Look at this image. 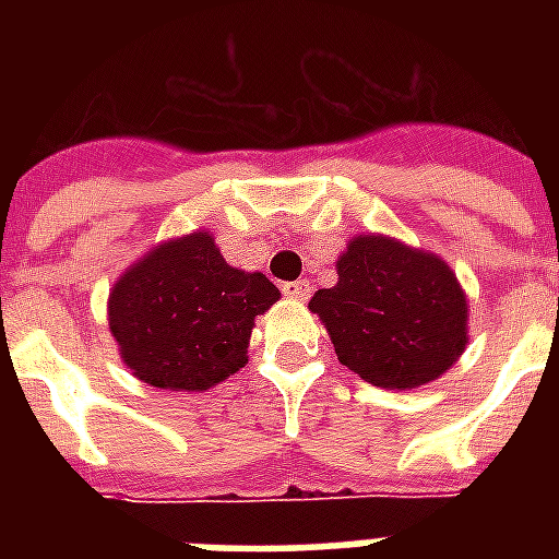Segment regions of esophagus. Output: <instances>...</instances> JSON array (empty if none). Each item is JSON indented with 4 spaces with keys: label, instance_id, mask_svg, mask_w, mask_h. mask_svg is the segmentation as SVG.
Returning a JSON list of instances; mask_svg holds the SVG:
<instances>
[{
    "label": "esophagus",
    "instance_id": "1",
    "mask_svg": "<svg viewBox=\"0 0 559 559\" xmlns=\"http://www.w3.org/2000/svg\"><path fill=\"white\" fill-rule=\"evenodd\" d=\"M281 293L293 301H305V298H310V284L307 281H287V284H281Z\"/></svg>",
    "mask_w": 559,
    "mask_h": 559
}]
</instances>
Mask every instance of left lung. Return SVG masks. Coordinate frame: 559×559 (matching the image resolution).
<instances>
[{"label":"left lung","instance_id":"left-lung-1","mask_svg":"<svg viewBox=\"0 0 559 559\" xmlns=\"http://www.w3.org/2000/svg\"><path fill=\"white\" fill-rule=\"evenodd\" d=\"M336 287L310 310L331 333L342 366L380 389L438 380L467 345V296L432 252L394 237L359 235L336 261Z\"/></svg>","mask_w":559,"mask_h":559}]
</instances>
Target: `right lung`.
<instances>
[{"label":"right lung","instance_id":"1","mask_svg":"<svg viewBox=\"0 0 559 559\" xmlns=\"http://www.w3.org/2000/svg\"><path fill=\"white\" fill-rule=\"evenodd\" d=\"M281 298L263 272L228 266L209 231L165 240L109 293V333L153 389L205 391L246 366L254 316Z\"/></svg>","mask_w":559,"mask_h":559}]
</instances>
